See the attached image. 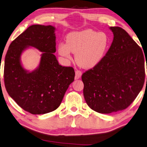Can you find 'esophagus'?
Wrapping results in <instances>:
<instances>
[{
    "label": "esophagus",
    "mask_w": 147,
    "mask_h": 147,
    "mask_svg": "<svg viewBox=\"0 0 147 147\" xmlns=\"http://www.w3.org/2000/svg\"><path fill=\"white\" fill-rule=\"evenodd\" d=\"M82 73L80 71H76L75 72V80H78L82 77Z\"/></svg>",
    "instance_id": "esophagus-1"
}]
</instances>
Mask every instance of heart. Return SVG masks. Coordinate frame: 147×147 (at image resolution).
Listing matches in <instances>:
<instances>
[{"label": "heart", "mask_w": 147, "mask_h": 147, "mask_svg": "<svg viewBox=\"0 0 147 147\" xmlns=\"http://www.w3.org/2000/svg\"><path fill=\"white\" fill-rule=\"evenodd\" d=\"M110 45V37L105 32L92 29L71 32L66 37V42L59 45L58 52L65 60L72 59V52L80 67L91 69L104 59Z\"/></svg>", "instance_id": "b5f03b06"}]
</instances>
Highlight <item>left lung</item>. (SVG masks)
Instances as JSON below:
<instances>
[{
  "label": "left lung",
  "instance_id": "8db88e82",
  "mask_svg": "<svg viewBox=\"0 0 147 147\" xmlns=\"http://www.w3.org/2000/svg\"><path fill=\"white\" fill-rule=\"evenodd\" d=\"M110 30L113 40L104 59L82 76L85 101L92 110L100 113L127 108L145 82L142 49L123 28L110 27Z\"/></svg>",
  "mask_w": 147,
  "mask_h": 147
}]
</instances>
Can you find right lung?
I'll use <instances>...</instances> for the list:
<instances>
[{
	"mask_svg": "<svg viewBox=\"0 0 147 147\" xmlns=\"http://www.w3.org/2000/svg\"><path fill=\"white\" fill-rule=\"evenodd\" d=\"M56 28L33 25L11 43L5 57L4 83L8 94L20 107L34 115L50 113L59 107L74 79L73 67L59 64ZM42 52L38 67L30 71L22 65L21 56L27 49Z\"/></svg>",
	"mask_w": 147,
	"mask_h": 147,
	"instance_id": "1",
	"label": "right lung"
}]
</instances>
